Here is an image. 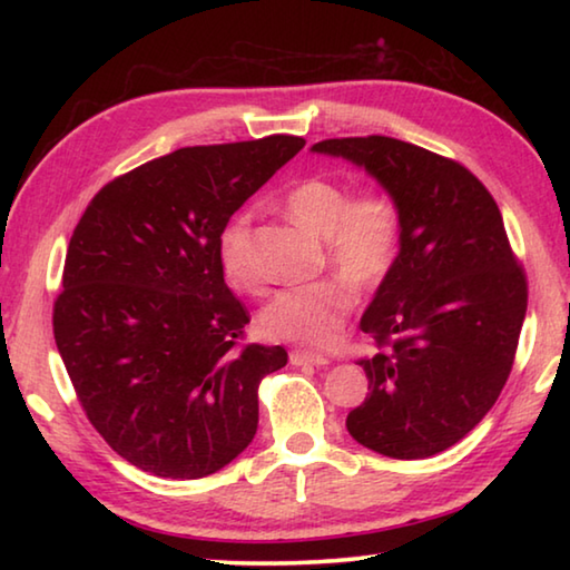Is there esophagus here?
Segmentation results:
<instances>
[{
    "mask_svg": "<svg viewBox=\"0 0 570 570\" xmlns=\"http://www.w3.org/2000/svg\"><path fill=\"white\" fill-rule=\"evenodd\" d=\"M288 362H292L294 366H302V364H316V366H322V364H326L330 360H326V356H322V354H312V352L294 350L292 354H288Z\"/></svg>",
    "mask_w": 570,
    "mask_h": 570,
    "instance_id": "34e87169",
    "label": "esophagus"
}]
</instances>
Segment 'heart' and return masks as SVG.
Returning a JSON list of instances; mask_svg holds the SVG:
<instances>
[{
	"label": "heart",
	"mask_w": 570,
	"mask_h": 570,
	"mask_svg": "<svg viewBox=\"0 0 570 570\" xmlns=\"http://www.w3.org/2000/svg\"><path fill=\"white\" fill-rule=\"evenodd\" d=\"M284 206L294 220L324 238L332 268L360 288L380 286L397 262L402 208L387 190L354 196L350 183L312 176L286 193ZM218 258L236 288L256 292L262 274L250 254V216L236 214L220 234ZM354 292L343 278L292 286L278 292L262 312L266 336L304 350H326L340 336L354 308Z\"/></svg>",
	"instance_id": "b5f03b06"
}]
</instances>
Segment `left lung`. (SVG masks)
I'll return each instance as SVG.
<instances>
[{"label": "left lung", "mask_w": 570, "mask_h": 570, "mask_svg": "<svg viewBox=\"0 0 570 570\" xmlns=\"http://www.w3.org/2000/svg\"><path fill=\"white\" fill-rule=\"evenodd\" d=\"M372 173L402 208L392 272L362 316L370 394L346 430L380 455L420 460L485 417L513 370L528 278L490 190L460 166L384 135L316 142Z\"/></svg>", "instance_id": "8db88e82"}]
</instances>
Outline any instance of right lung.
<instances>
[{"instance_id":"right-lung-1","label":"right lung","mask_w":570,"mask_h":570,"mask_svg":"<svg viewBox=\"0 0 570 570\" xmlns=\"http://www.w3.org/2000/svg\"><path fill=\"white\" fill-rule=\"evenodd\" d=\"M304 142L173 150L102 186L75 226L55 342L90 424L130 465L196 480L254 440L258 384L288 356L238 344L250 316L224 282L218 244Z\"/></svg>"}]
</instances>
